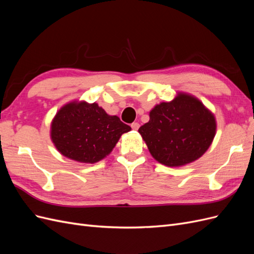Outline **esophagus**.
<instances>
[{
	"mask_svg": "<svg viewBox=\"0 0 254 254\" xmlns=\"http://www.w3.org/2000/svg\"><path fill=\"white\" fill-rule=\"evenodd\" d=\"M139 127H140L139 123H132V124H131V128L133 130H137V129H139Z\"/></svg>",
	"mask_w": 254,
	"mask_h": 254,
	"instance_id": "obj_1",
	"label": "esophagus"
}]
</instances>
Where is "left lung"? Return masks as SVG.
I'll use <instances>...</instances> for the list:
<instances>
[{"label": "left lung", "instance_id": "8db88e82", "mask_svg": "<svg viewBox=\"0 0 254 254\" xmlns=\"http://www.w3.org/2000/svg\"><path fill=\"white\" fill-rule=\"evenodd\" d=\"M149 118L139 132L151 156L167 166H181L200 158L216 132L214 115L188 94L157 105Z\"/></svg>", "mask_w": 254, "mask_h": 254}]
</instances>
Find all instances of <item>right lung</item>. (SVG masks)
I'll use <instances>...</instances> for the list:
<instances>
[{
    "mask_svg": "<svg viewBox=\"0 0 254 254\" xmlns=\"http://www.w3.org/2000/svg\"><path fill=\"white\" fill-rule=\"evenodd\" d=\"M130 126L108 115L97 104L70 103L52 123L51 136L64 156L82 163H95L109 155Z\"/></svg>",
    "mask_w": 254,
    "mask_h": 254,
    "instance_id": "add662e5",
    "label": "right lung"
}]
</instances>
